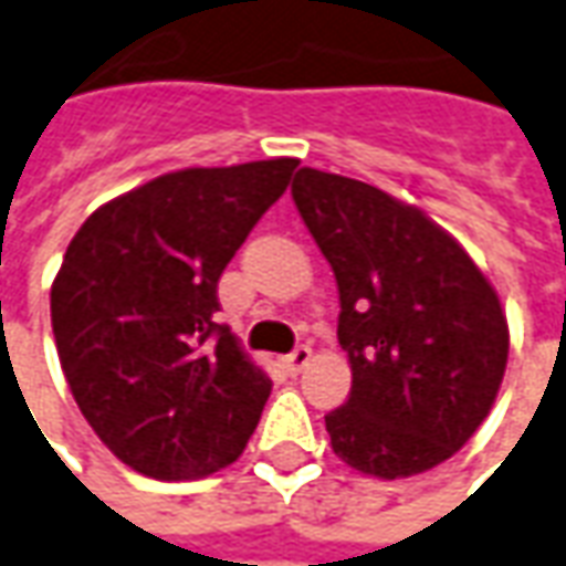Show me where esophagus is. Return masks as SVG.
Returning <instances> with one entry per match:
<instances>
[{
	"instance_id": "esophagus-1",
	"label": "esophagus",
	"mask_w": 566,
	"mask_h": 566,
	"mask_svg": "<svg viewBox=\"0 0 566 566\" xmlns=\"http://www.w3.org/2000/svg\"><path fill=\"white\" fill-rule=\"evenodd\" d=\"M310 359H313V349L297 347L294 353H287V356H284V368H287L291 375H300V371H303V368L310 365Z\"/></svg>"
}]
</instances>
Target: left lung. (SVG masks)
I'll return each instance as SVG.
<instances>
[{"instance_id": "8db88e82", "label": "left lung", "mask_w": 566, "mask_h": 566, "mask_svg": "<svg viewBox=\"0 0 566 566\" xmlns=\"http://www.w3.org/2000/svg\"><path fill=\"white\" fill-rule=\"evenodd\" d=\"M340 294L353 390L325 415L359 474H424L474 437L509 365V322L486 275L412 203L303 167L291 186Z\"/></svg>"}]
</instances>
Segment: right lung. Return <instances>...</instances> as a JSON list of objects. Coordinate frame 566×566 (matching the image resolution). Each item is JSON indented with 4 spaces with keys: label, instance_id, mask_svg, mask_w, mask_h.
<instances>
[{
    "label": "right lung",
    "instance_id": "obj_1",
    "mask_svg": "<svg viewBox=\"0 0 566 566\" xmlns=\"http://www.w3.org/2000/svg\"><path fill=\"white\" fill-rule=\"evenodd\" d=\"M294 157L188 167L102 203L52 282L64 378L98 440L154 480L232 464L272 380L219 325L217 284Z\"/></svg>",
    "mask_w": 566,
    "mask_h": 566
}]
</instances>
